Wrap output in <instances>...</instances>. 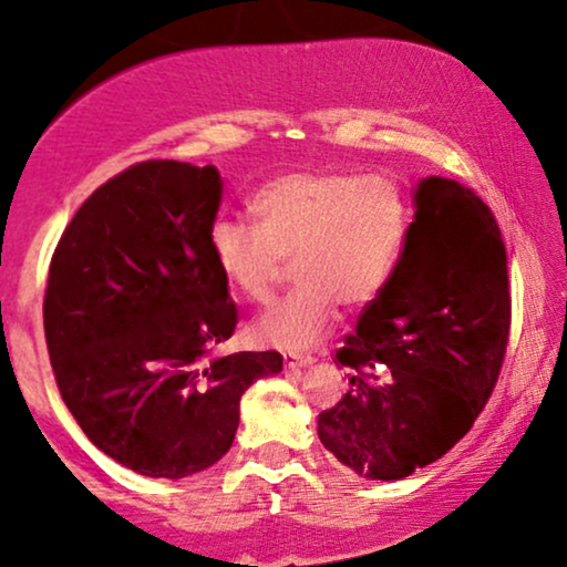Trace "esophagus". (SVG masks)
I'll return each instance as SVG.
<instances>
[{"mask_svg": "<svg viewBox=\"0 0 567 567\" xmlns=\"http://www.w3.org/2000/svg\"><path fill=\"white\" fill-rule=\"evenodd\" d=\"M285 370H301V368H309L311 362V357H298V354H285Z\"/></svg>", "mask_w": 567, "mask_h": 567, "instance_id": "esophagus-1", "label": "esophagus"}]
</instances>
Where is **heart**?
I'll list each match as a JSON object with an SVG mask.
<instances>
[{
  "label": "heart",
  "instance_id": "1",
  "mask_svg": "<svg viewBox=\"0 0 567 567\" xmlns=\"http://www.w3.org/2000/svg\"><path fill=\"white\" fill-rule=\"evenodd\" d=\"M258 224L220 218L210 229L218 275L247 301L264 303L288 261L298 288L252 322L261 347L306 351L322 341L338 301L360 309L381 296L410 229V202L394 178L357 171L279 175L252 197Z\"/></svg>",
  "mask_w": 567,
  "mask_h": 567
}]
</instances>
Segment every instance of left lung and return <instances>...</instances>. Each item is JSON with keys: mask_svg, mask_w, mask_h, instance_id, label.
Masks as SVG:
<instances>
[{"mask_svg": "<svg viewBox=\"0 0 567 567\" xmlns=\"http://www.w3.org/2000/svg\"><path fill=\"white\" fill-rule=\"evenodd\" d=\"M509 324L496 216L458 181L424 178L392 279L336 349L351 389L320 413L322 445L370 480L437 461L483 413Z\"/></svg>", "mask_w": 567, "mask_h": 567, "instance_id": "left-lung-1", "label": "left lung"}]
</instances>
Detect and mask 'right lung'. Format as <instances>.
Segmentation results:
<instances>
[{
  "label": "right lung",
  "mask_w": 567,
  "mask_h": 567,
  "mask_svg": "<svg viewBox=\"0 0 567 567\" xmlns=\"http://www.w3.org/2000/svg\"><path fill=\"white\" fill-rule=\"evenodd\" d=\"M213 165L148 159L95 188L58 239L44 338L58 392L116 464L181 480L231 447L239 400L279 351L218 357L237 328L210 256Z\"/></svg>",
  "instance_id": "add662e5"
}]
</instances>
